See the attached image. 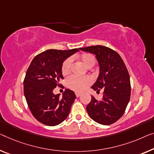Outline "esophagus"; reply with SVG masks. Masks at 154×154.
I'll use <instances>...</instances> for the list:
<instances>
[{
	"label": "esophagus",
	"mask_w": 154,
	"mask_h": 154,
	"mask_svg": "<svg viewBox=\"0 0 154 154\" xmlns=\"http://www.w3.org/2000/svg\"><path fill=\"white\" fill-rule=\"evenodd\" d=\"M75 95H76V97H79V96L82 95V93H77H77H75Z\"/></svg>",
	"instance_id": "esophagus-1"
}]
</instances>
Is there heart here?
<instances>
[{"label": "heart", "instance_id": "obj_1", "mask_svg": "<svg viewBox=\"0 0 154 154\" xmlns=\"http://www.w3.org/2000/svg\"><path fill=\"white\" fill-rule=\"evenodd\" d=\"M77 58L86 66V68H91L95 65V58L90 53H84L77 56ZM72 61L70 59H67L63 61L61 66V72L63 75L69 74L71 70ZM92 80L89 77H78L77 76H71L67 80L68 86L72 90L81 92L85 90L91 84Z\"/></svg>", "mask_w": 154, "mask_h": 154}]
</instances>
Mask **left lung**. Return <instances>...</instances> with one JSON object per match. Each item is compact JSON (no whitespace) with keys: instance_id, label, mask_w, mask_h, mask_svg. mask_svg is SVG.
I'll return each mask as SVG.
<instances>
[{"instance_id":"obj_1","label":"left lung","mask_w":154,"mask_h":154,"mask_svg":"<svg viewBox=\"0 0 154 154\" xmlns=\"http://www.w3.org/2000/svg\"><path fill=\"white\" fill-rule=\"evenodd\" d=\"M79 49L95 54L100 75L91 88L97 93L103 91L101 100L92 96L86 111L96 122L111 125L123 116L130 100L131 83L127 68L120 54L111 48L97 45Z\"/></svg>"}]
</instances>
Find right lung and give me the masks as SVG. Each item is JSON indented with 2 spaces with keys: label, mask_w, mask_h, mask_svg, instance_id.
<instances>
[{
  "label": "right lung",
  "mask_w": 154,
  "mask_h": 154,
  "mask_svg": "<svg viewBox=\"0 0 154 154\" xmlns=\"http://www.w3.org/2000/svg\"><path fill=\"white\" fill-rule=\"evenodd\" d=\"M77 51V48L45 50L36 55L27 68L23 82L24 95L32 114L43 125H59L70 113L76 99L74 92L66 89L61 97L59 94L54 95L53 90L61 86L59 81L63 79V62Z\"/></svg>",
  "instance_id": "add662e5"
}]
</instances>
